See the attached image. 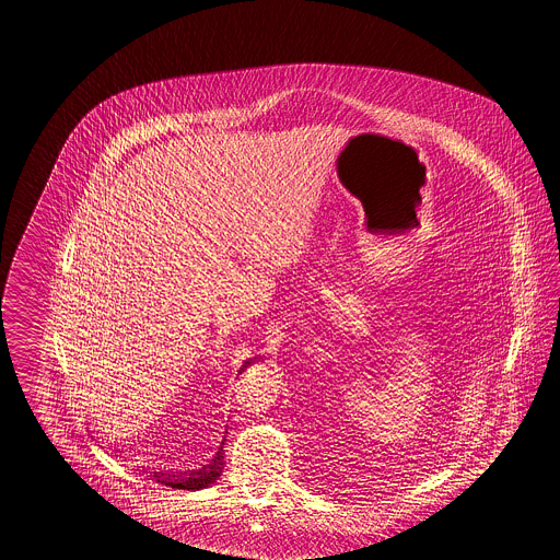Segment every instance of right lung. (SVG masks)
I'll return each mask as SVG.
<instances>
[{"instance_id": "obj_1", "label": "right lung", "mask_w": 560, "mask_h": 560, "mask_svg": "<svg viewBox=\"0 0 560 560\" xmlns=\"http://www.w3.org/2000/svg\"><path fill=\"white\" fill-rule=\"evenodd\" d=\"M255 359H248V361H244V365L240 368V372H244L250 363H255ZM228 433V431H225ZM223 441L225 438L221 440L220 447H218V452L211 456V458L207 459V464H203L199 470H187V472H150V478H153L155 482H162V485H166V487H172V489H183V491H201V489H207V487H211L218 478H220L221 470H223ZM119 452V450H117ZM145 472V470H143Z\"/></svg>"}]
</instances>
